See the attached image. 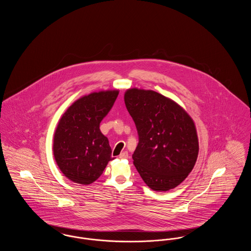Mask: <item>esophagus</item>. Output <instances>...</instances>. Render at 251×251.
<instances>
[{
	"label": "esophagus",
	"instance_id": "obj_1",
	"mask_svg": "<svg viewBox=\"0 0 251 251\" xmlns=\"http://www.w3.org/2000/svg\"><path fill=\"white\" fill-rule=\"evenodd\" d=\"M128 157H129V154H128V151H123V152H121V153H120V159H127Z\"/></svg>",
	"mask_w": 251,
	"mask_h": 251
}]
</instances>
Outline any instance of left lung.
<instances>
[{
    "instance_id": "1",
    "label": "left lung",
    "mask_w": 251,
    "mask_h": 251,
    "mask_svg": "<svg viewBox=\"0 0 251 251\" xmlns=\"http://www.w3.org/2000/svg\"><path fill=\"white\" fill-rule=\"evenodd\" d=\"M124 101L139 135L132 159L141 178L154 191L177 187L199 155L194 120L176 101L153 90L129 88Z\"/></svg>"
}]
</instances>
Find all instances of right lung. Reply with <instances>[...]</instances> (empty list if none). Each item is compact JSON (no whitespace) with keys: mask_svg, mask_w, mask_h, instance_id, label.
I'll list each match as a JSON object with an SVG mask.
<instances>
[{"mask_svg":"<svg viewBox=\"0 0 251 251\" xmlns=\"http://www.w3.org/2000/svg\"><path fill=\"white\" fill-rule=\"evenodd\" d=\"M119 89L100 90L76 100L58 121L52 151L61 172L75 183L88 185L114 160L100 123L113 106Z\"/></svg>","mask_w":251,"mask_h":251,"instance_id":"1","label":"right lung"}]
</instances>
